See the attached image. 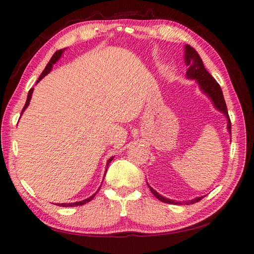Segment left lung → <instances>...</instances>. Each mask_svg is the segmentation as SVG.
<instances>
[{"mask_svg":"<svg viewBox=\"0 0 254 254\" xmlns=\"http://www.w3.org/2000/svg\"><path fill=\"white\" fill-rule=\"evenodd\" d=\"M185 62H186L187 66H189L188 70L186 72L187 78L197 80V83H198L201 92L206 94V95H207L210 100H212L215 109H217L218 111L222 112V113L225 115V118L227 120V130H229V132L231 133V120L229 117V112H227L226 103L224 100V96H223V93H222L220 85H218L217 81L213 78V76L205 69L203 60H201V58L199 57V55L197 54V51L189 45H186V47H185ZM149 188H150V190H151L152 194L156 196L159 200H161V201H163V203H167V204H177V205L194 204V203H196V201H199L204 197V196L196 197L195 199H191L188 201H176V200H171V199L166 198V197H163L161 195H159L158 192L150 186H149Z\"/></svg>","mask_w":254,"mask_h":254,"instance_id":"left-lung-1","label":"left lung"}]
</instances>
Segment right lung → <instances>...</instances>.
<instances>
[{"label": "right lung", "instance_id": "obj_1", "mask_svg": "<svg viewBox=\"0 0 254 254\" xmlns=\"http://www.w3.org/2000/svg\"><path fill=\"white\" fill-rule=\"evenodd\" d=\"M64 51H65V49H60V50H58V51H56V53L54 54V56L53 57H51V59H50V62L47 64V66H46V68H45V70L42 71V74L40 75V77L39 78H38V80H37V83L38 81H40L42 78H44V77L47 75V74H49V71L53 69V66L55 65L56 63L58 62L59 60V58L62 57V55H63V53ZM32 92H33V88H31L29 91V93H28V97H27V102H25V105H24V107H23V110H22V112H21V114L23 113L24 112V110L27 109V107L29 106V103H30V100H31V96H32ZM113 160V157L112 158H110L109 160H107V165H106V171H107V167H109V163ZM106 171H105V174H106ZM98 190H100V189H98ZM97 190V191H98ZM96 191V192H97ZM96 192L94 195H92L91 197H88V198H86V199H84V200H80V201H76V203H68V204H66V203H63V204H58V206H63V207H74V206H80V205H84V204H86V203H88V201H91L94 197H95V195H96Z\"/></svg>", "mask_w": 254, "mask_h": 254}]
</instances>
